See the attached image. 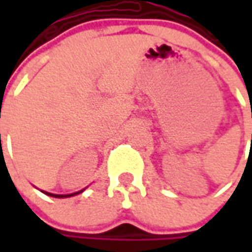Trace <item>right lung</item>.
<instances>
[{
    "label": "right lung",
    "mask_w": 252,
    "mask_h": 252,
    "mask_svg": "<svg viewBox=\"0 0 252 252\" xmlns=\"http://www.w3.org/2000/svg\"><path fill=\"white\" fill-rule=\"evenodd\" d=\"M42 192L46 193V195H49V196H53V198H70V196H74V195H78V193L84 192V189L78 190V192H74V193H68V195H57V193H50V192H44V190H42Z\"/></svg>",
    "instance_id": "1"
}]
</instances>
